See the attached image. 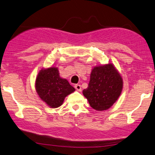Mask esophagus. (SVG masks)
Listing matches in <instances>:
<instances>
[{"instance_id":"esophagus-1","label":"esophagus","mask_w":155,"mask_h":155,"mask_svg":"<svg viewBox=\"0 0 155 155\" xmlns=\"http://www.w3.org/2000/svg\"><path fill=\"white\" fill-rule=\"evenodd\" d=\"M74 87L75 88V89L78 91H82V87H81V86L80 84H75L74 86Z\"/></svg>"}]
</instances>
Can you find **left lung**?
I'll use <instances>...</instances> for the list:
<instances>
[{
  "mask_svg": "<svg viewBox=\"0 0 155 155\" xmlns=\"http://www.w3.org/2000/svg\"><path fill=\"white\" fill-rule=\"evenodd\" d=\"M123 80L112 63L95 67L91 71L88 87L82 93L90 106L98 111L110 108L118 100Z\"/></svg>",
  "mask_w": 155,
  "mask_h": 155,
  "instance_id": "1",
  "label": "left lung"
}]
</instances>
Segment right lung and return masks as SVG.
I'll use <instances>...</instances> for the list:
<instances>
[{"mask_svg":"<svg viewBox=\"0 0 155 155\" xmlns=\"http://www.w3.org/2000/svg\"><path fill=\"white\" fill-rule=\"evenodd\" d=\"M35 87L40 99L53 108L62 105L64 98L75 90L67 80L60 77L58 68L54 67L40 71Z\"/></svg>","mask_w":155,"mask_h":155,"instance_id":"1","label":"right lung"}]
</instances>
